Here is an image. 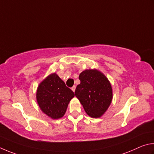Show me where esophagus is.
Masks as SVG:
<instances>
[{
	"label": "esophagus",
	"mask_w": 154,
	"mask_h": 154,
	"mask_svg": "<svg viewBox=\"0 0 154 154\" xmlns=\"http://www.w3.org/2000/svg\"><path fill=\"white\" fill-rule=\"evenodd\" d=\"M72 90L74 92L75 90V86H73V87H72Z\"/></svg>",
	"instance_id": "1"
}]
</instances>
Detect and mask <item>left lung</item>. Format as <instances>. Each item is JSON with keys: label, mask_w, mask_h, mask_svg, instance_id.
<instances>
[{"label": "left lung", "mask_w": 154, "mask_h": 154, "mask_svg": "<svg viewBox=\"0 0 154 154\" xmlns=\"http://www.w3.org/2000/svg\"><path fill=\"white\" fill-rule=\"evenodd\" d=\"M79 80L80 84L75 88V97L89 116L101 117L112 100V88L109 80L96 69L83 71Z\"/></svg>", "instance_id": "1"}]
</instances>
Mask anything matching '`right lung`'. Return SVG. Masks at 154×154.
Returning a JSON list of instances; mask_svg holds the SVG:
<instances>
[{"label": "right lung", "mask_w": 154, "mask_h": 154, "mask_svg": "<svg viewBox=\"0 0 154 154\" xmlns=\"http://www.w3.org/2000/svg\"><path fill=\"white\" fill-rule=\"evenodd\" d=\"M74 93L67 87L55 73L43 80L38 87L36 99L42 111L53 119L63 116Z\"/></svg>", "instance_id": "right-lung-1"}]
</instances>
